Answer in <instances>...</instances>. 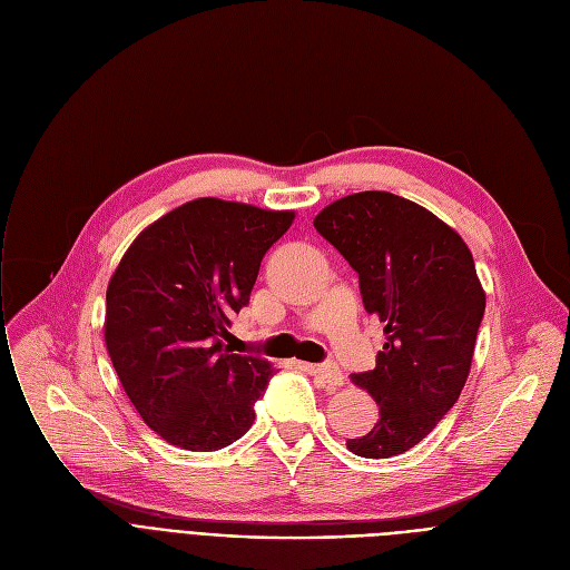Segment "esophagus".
Wrapping results in <instances>:
<instances>
[{"instance_id":"34e87169","label":"esophagus","mask_w":570,"mask_h":570,"mask_svg":"<svg viewBox=\"0 0 570 570\" xmlns=\"http://www.w3.org/2000/svg\"><path fill=\"white\" fill-rule=\"evenodd\" d=\"M314 376L321 379L323 385L327 387H340L344 383V374L340 372L337 365H305Z\"/></svg>"}]
</instances>
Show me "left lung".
<instances>
[{
  "label": "left lung",
  "instance_id": "obj_1",
  "mask_svg": "<svg viewBox=\"0 0 570 570\" xmlns=\"http://www.w3.org/2000/svg\"><path fill=\"white\" fill-rule=\"evenodd\" d=\"M316 230L357 273L367 314L383 321L376 367L351 381L379 404L353 455L385 460L421 443L466 383L485 291L464 239L430 209L387 191H361L323 207Z\"/></svg>",
  "mask_w": 570,
  "mask_h": 570
}]
</instances>
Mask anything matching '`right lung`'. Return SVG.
<instances>
[{
    "label": "right lung",
    "mask_w": 570,
    "mask_h": 570,
    "mask_svg": "<svg viewBox=\"0 0 570 570\" xmlns=\"http://www.w3.org/2000/svg\"><path fill=\"white\" fill-rule=\"evenodd\" d=\"M293 213L196 198L149 224L106 293V348L145 425L194 453L219 451L254 423L273 365L226 346L265 252Z\"/></svg>",
    "instance_id": "right-lung-1"
}]
</instances>
